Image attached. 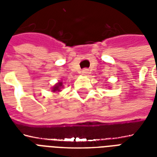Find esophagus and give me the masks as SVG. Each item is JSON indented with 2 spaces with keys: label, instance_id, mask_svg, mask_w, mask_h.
I'll use <instances>...</instances> for the list:
<instances>
[{
  "label": "esophagus",
  "instance_id": "34e87169",
  "mask_svg": "<svg viewBox=\"0 0 157 157\" xmlns=\"http://www.w3.org/2000/svg\"><path fill=\"white\" fill-rule=\"evenodd\" d=\"M88 73H89V71L87 70V69H84V70H82V74H83V75H88Z\"/></svg>",
  "mask_w": 157,
  "mask_h": 157
}]
</instances>
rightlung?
I'll list each match as a JSON object with an SVG mask.
<instances>
[{
	"label": "right lung",
	"instance_id": "add662e5",
	"mask_svg": "<svg viewBox=\"0 0 157 157\" xmlns=\"http://www.w3.org/2000/svg\"><path fill=\"white\" fill-rule=\"evenodd\" d=\"M62 86V82H59L57 85H55V86L53 88V92H57V91H59V87Z\"/></svg>",
	"mask_w": 157,
	"mask_h": 157
}]
</instances>
